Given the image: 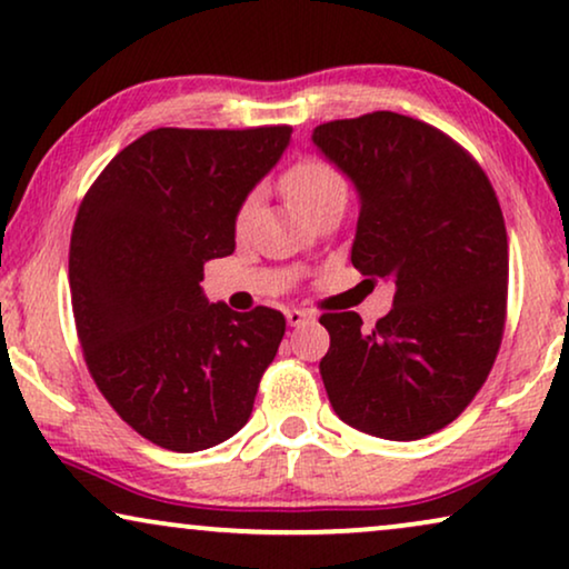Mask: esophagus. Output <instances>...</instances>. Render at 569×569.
<instances>
[{
  "mask_svg": "<svg viewBox=\"0 0 569 569\" xmlns=\"http://www.w3.org/2000/svg\"><path fill=\"white\" fill-rule=\"evenodd\" d=\"M284 316H287V323H290V326H300V323H306V321H310V318H313V313H308V310H300V308H287Z\"/></svg>",
  "mask_w": 569,
  "mask_h": 569,
  "instance_id": "1",
  "label": "esophagus"
}]
</instances>
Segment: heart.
I'll return each instance as SVG.
<instances>
[{"label": "heart", "instance_id": "1", "mask_svg": "<svg viewBox=\"0 0 569 569\" xmlns=\"http://www.w3.org/2000/svg\"><path fill=\"white\" fill-rule=\"evenodd\" d=\"M282 189L287 197L295 201V207L302 209V212H308V209H313L318 201L329 197V193L347 189V183L331 162L318 160V158H306L295 162V166L282 176ZM256 204H259V197H256V193L246 197V201L238 209V228H246Z\"/></svg>", "mask_w": 569, "mask_h": 569}]
</instances>
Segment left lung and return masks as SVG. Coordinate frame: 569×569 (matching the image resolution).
Segmentation results:
<instances>
[{
  "mask_svg": "<svg viewBox=\"0 0 569 569\" xmlns=\"http://www.w3.org/2000/svg\"><path fill=\"white\" fill-rule=\"evenodd\" d=\"M313 144L355 183L352 263L393 284L372 331L323 313L321 378L339 419L383 440H419L469 407L500 352L508 232L479 162L430 123L393 111L329 121Z\"/></svg>",
  "mask_w": 569,
  "mask_h": 569,
  "instance_id": "8db88e82",
  "label": "left lung"
}]
</instances>
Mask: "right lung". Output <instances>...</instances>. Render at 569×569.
<instances>
[{"mask_svg": "<svg viewBox=\"0 0 569 569\" xmlns=\"http://www.w3.org/2000/svg\"><path fill=\"white\" fill-rule=\"evenodd\" d=\"M290 127L152 129L84 193L69 243L77 337L100 393L154 446L193 453L248 422L284 337L274 308L209 302L204 263L290 144Z\"/></svg>", "mask_w": 569, "mask_h": 569, "instance_id": "obj_1", "label": "right lung"}]
</instances>
